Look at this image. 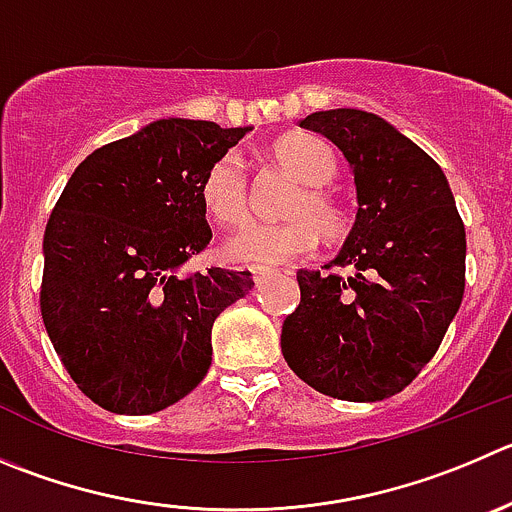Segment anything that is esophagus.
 I'll return each mask as SVG.
<instances>
[{
	"label": "esophagus",
	"mask_w": 512,
	"mask_h": 512,
	"mask_svg": "<svg viewBox=\"0 0 512 512\" xmlns=\"http://www.w3.org/2000/svg\"><path fill=\"white\" fill-rule=\"evenodd\" d=\"M251 276H253V284H256V286H264L266 281L271 279V271H266V269H251Z\"/></svg>",
	"instance_id": "obj_1"
}]
</instances>
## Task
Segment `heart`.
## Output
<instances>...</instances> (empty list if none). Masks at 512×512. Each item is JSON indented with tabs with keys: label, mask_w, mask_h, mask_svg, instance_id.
<instances>
[{
	"label": "heart",
	"mask_w": 512,
	"mask_h": 512,
	"mask_svg": "<svg viewBox=\"0 0 512 512\" xmlns=\"http://www.w3.org/2000/svg\"><path fill=\"white\" fill-rule=\"evenodd\" d=\"M274 158L304 183L289 203L291 218L281 223H246L238 228L221 246L228 261L259 269L281 266L306 256L316 246L319 233L337 241L349 231L347 208L324 188L337 175L332 145L316 135L291 133L276 140ZM201 201L208 216L221 226H233L246 218L248 186L236 155H221L208 165L201 180Z\"/></svg>",
	"instance_id": "1"
}]
</instances>
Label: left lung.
I'll use <instances>...</instances> for the list:
<instances>
[{
    "label": "left lung",
    "mask_w": 512,
    "mask_h": 512,
    "mask_svg": "<svg viewBox=\"0 0 512 512\" xmlns=\"http://www.w3.org/2000/svg\"><path fill=\"white\" fill-rule=\"evenodd\" d=\"M299 125L347 158L357 218L329 261L347 276L296 274L301 304L281 326V352L316 392L379 402L435 357L460 309L465 226L440 165L384 118L337 107Z\"/></svg>",
    "instance_id": "8db88e82"
}]
</instances>
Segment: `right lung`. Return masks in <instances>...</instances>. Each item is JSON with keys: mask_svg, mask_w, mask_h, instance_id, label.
Wrapping results in <instances>:
<instances>
[{"mask_svg": "<svg viewBox=\"0 0 512 512\" xmlns=\"http://www.w3.org/2000/svg\"><path fill=\"white\" fill-rule=\"evenodd\" d=\"M251 128L165 118L87 155L45 228L42 321L102 410L153 415L201 384L248 271L183 274L211 241L201 180Z\"/></svg>", "mask_w": 512, "mask_h": 512, "instance_id": "1", "label": "right lung"}]
</instances>
